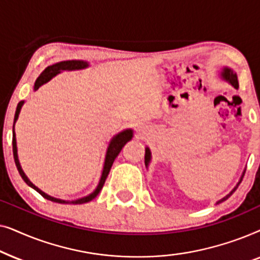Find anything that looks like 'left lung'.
<instances>
[{
	"label": "left lung",
	"mask_w": 260,
	"mask_h": 260,
	"mask_svg": "<svg viewBox=\"0 0 260 260\" xmlns=\"http://www.w3.org/2000/svg\"><path fill=\"white\" fill-rule=\"evenodd\" d=\"M221 78H222L223 80L229 81V83H230L231 85H232V86L236 87V88H238V86H239V84H238V77H237V73H236V72H233V70H231L230 67H223L222 71H221ZM150 159H151V152H150V149H149V148H145L144 162H145V166H147V167H148V165H149V162H150ZM244 174H245V172L243 173V175H241L240 180H239V182L237 183V186L234 187L232 190H231V193H230V194H227L225 198H222L221 200H219L218 202H216V204H220V202H222V201L227 200V199H229V198L231 197V195H232V194L234 193V191L237 190L238 186H239L240 182H241V180H243Z\"/></svg>",
	"instance_id": "left-lung-1"
}]
</instances>
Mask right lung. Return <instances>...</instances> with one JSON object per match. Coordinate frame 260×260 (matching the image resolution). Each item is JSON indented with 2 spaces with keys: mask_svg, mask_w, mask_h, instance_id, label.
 I'll list each match as a JSON object with an SVG mask.
<instances>
[{
  "mask_svg": "<svg viewBox=\"0 0 260 260\" xmlns=\"http://www.w3.org/2000/svg\"><path fill=\"white\" fill-rule=\"evenodd\" d=\"M86 67H88V62L83 61V60H67V61H60V62L54 63V65H51V66L46 67V69L44 70V72H42L40 76L38 77V79L35 80V83H34V91H37L38 88L41 86V85H44V84L47 83V81L51 80L53 77H55L56 74H59L60 72H61V71L83 70V69H86ZM23 103L24 102L22 101V102H20L19 104H17V108H16V111H15V117H14V124H13V155H14V159H15L16 168H17V170H19L20 175L23 179L24 182H26L29 187L33 188V189L37 190L38 193H40L45 199H47V200H51L53 202H59V204L81 205V204H86V202L93 200V199L99 194V191L102 190L103 186H104L105 180H106V177H108V175H109L110 169H111L112 163H113V161H115V158L117 157V156H118V154L120 152V150H122V148L124 147V145H125L126 142H129L131 138H133V130H131V129L123 130L122 133L117 134L116 136H113L112 140L110 141L108 150H106L104 167H103V172H102L101 180H99V183H98L97 188H95V189L92 191L91 194H88L87 197L77 199V200H72V201L61 200V199L53 198V197H51V195L44 193V191L39 189L37 186H34V184L29 181V179H28L26 174H24L22 168H21V165H20V162H19V157H17L16 137H15V131H14V126H15L16 120H17V118H19L21 108H22Z\"/></svg>",
  "mask_w": 260,
  "mask_h": 260,
  "instance_id": "right-lung-1",
  "label": "right lung"
}]
</instances>
